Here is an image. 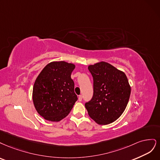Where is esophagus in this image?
<instances>
[{
    "instance_id": "esophagus-1",
    "label": "esophagus",
    "mask_w": 160,
    "mask_h": 160,
    "mask_svg": "<svg viewBox=\"0 0 160 160\" xmlns=\"http://www.w3.org/2000/svg\"><path fill=\"white\" fill-rule=\"evenodd\" d=\"M78 100H79L80 102H81V101L82 100V95H80V96H78Z\"/></svg>"
}]
</instances>
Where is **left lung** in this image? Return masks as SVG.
Returning a JSON list of instances; mask_svg holds the SVG:
<instances>
[{
    "instance_id": "1",
    "label": "left lung",
    "mask_w": 160,
    "mask_h": 160,
    "mask_svg": "<svg viewBox=\"0 0 160 160\" xmlns=\"http://www.w3.org/2000/svg\"><path fill=\"white\" fill-rule=\"evenodd\" d=\"M93 77L94 94L85 104L88 114L100 125L114 122L124 112L131 87L123 72L106 62L88 66Z\"/></svg>"
}]
</instances>
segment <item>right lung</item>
<instances>
[{
  "label": "right lung",
  "instance_id": "1",
  "mask_svg": "<svg viewBox=\"0 0 160 160\" xmlns=\"http://www.w3.org/2000/svg\"><path fill=\"white\" fill-rule=\"evenodd\" d=\"M75 65L64 61L52 62L35 80L32 100L38 114L45 120L59 122L68 115L78 100L71 74Z\"/></svg>",
  "mask_w": 160,
  "mask_h": 160
}]
</instances>
